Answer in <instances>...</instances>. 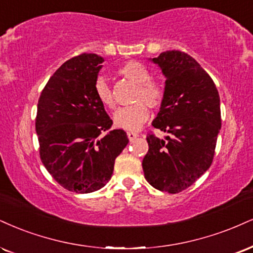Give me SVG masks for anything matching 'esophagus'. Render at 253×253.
Returning <instances> with one entry per match:
<instances>
[{
    "instance_id": "1",
    "label": "esophagus",
    "mask_w": 253,
    "mask_h": 253,
    "mask_svg": "<svg viewBox=\"0 0 253 253\" xmlns=\"http://www.w3.org/2000/svg\"><path fill=\"white\" fill-rule=\"evenodd\" d=\"M127 136H128L129 141H133V140L138 138V134H136L135 132H128V133H127Z\"/></svg>"
}]
</instances>
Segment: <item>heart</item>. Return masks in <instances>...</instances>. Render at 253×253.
Returning a JSON list of instances; mask_svg holds the SVG:
<instances>
[{"label": "heart", "mask_w": 253, "mask_h": 253, "mask_svg": "<svg viewBox=\"0 0 253 253\" xmlns=\"http://www.w3.org/2000/svg\"><path fill=\"white\" fill-rule=\"evenodd\" d=\"M119 73L138 84L135 90L133 105L121 107L115 111L113 115L114 125L119 128L126 130H136L147 121L150 117V107H159L165 99V89L159 82L151 80V73L144 65L136 61L125 63L119 69ZM96 99L102 106L107 108L114 107V99L107 80L100 77L94 84Z\"/></svg>", "instance_id": "b5f03b06"}]
</instances>
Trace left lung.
Here are the masks:
<instances>
[{
  "instance_id": "left-lung-1",
  "label": "left lung",
  "mask_w": 253,
  "mask_h": 253,
  "mask_svg": "<svg viewBox=\"0 0 253 253\" xmlns=\"http://www.w3.org/2000/svg\"><path fill=\"white\" fill-rule=\"evenodd\" d=\"M151 61L166 78L165 99L152 125L169 135H147L142 169L154 188L178 193L211 166L221 126L220 99L211 77L184 51L167 50Z\"/></svg>"
}]
</instances>
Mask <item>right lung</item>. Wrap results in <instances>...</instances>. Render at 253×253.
<instances>
[{
	"label": "right lung",
	"instance_id": "1",
	"mask_svg": "<svg viewBox=\"0 0 253 253\" xmlns=\"http://www.w3.org/2000/svg\"><path fill=\"white\" fill-rule=\"evenodd\" d=\"M103 61L96 54L66 61L39 99L40 158L50 175L72 192L90 193L105 186L115 158L128 144L123 129L102 135L113 124L94 92Z\"/></svg>",
	"mask_w": 253,
	"mask_h": 253
}]
</instances>
